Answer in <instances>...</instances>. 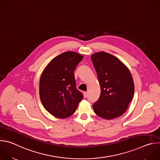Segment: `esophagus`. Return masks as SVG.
I'll return each instance as SVG.
<instances>
[{
    "label": "esophagus",
    "instance_id": "obj_1",
    "mask_svg": "<svg viewBox=\"0 0 160 160\" xmlns=\"http://www.w3.org/2000/svg\"><path fill=\"white\" fill-rule=\"evenodd\" d=\"M88 96V93L87 92H83V97L84 98H87Z\"/></svg>",
    "mask_w": 160,
    "mask_h": 160
}]
</instances>
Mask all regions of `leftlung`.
Wrapping results in <instances>:
<instances>
[{
  "label": "left lung",
  "instance_id": "left-lung-1",
  "mask_svg": "<svg viewBox=\"0 0 160 160\" xmlns=\"http://www.w3.org/2000/svg\"><path fill=\"white\" fill-rule=\"evenodd\" d=\"M101 87V95L93 109L106 120L122 116L133 98L134 83L128 68L117 57L105 52L91 56Z\"/></svg>",
  "mask_w": 160,
  "mask_h": 160
}]
</instances>
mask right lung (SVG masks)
I'll return each mask as SVG.
<instances>
[{
    "label": "right lung",
    "mask_w": 160,
    "mask_h": 160,
    "mask_svg": "<svg viewBox=\"0 0 160 160\" xmlns=\"http://www.w3.org/2000/svg\"><path fill=\"white\" fill-rule=\"evenodd\" d=\"M83 56L73 51L63 52L44 68L40 79L41 102L50 114L66 118L76 111L83 95L76 88L74 71Z\"/></svg>",
    "instance_id": "obj_1"
}]
</instances>
